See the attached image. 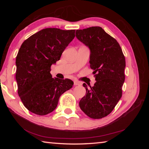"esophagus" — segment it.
I'll return each mask as SVG.
<instances>
[{
    "label": "esophagus",
    "mask_w": 149,
    "mask_h": 149,
    "mask_svg": "<svg viewBox=\"0 0 149 149\" xmlns=\"http://www.w3.org/2000/svg\"><path fill=\"white\" fill-rule=\"evenodd\" d=\"M74 85H81V84L80 82L78 81H74Z\"/></svg>",
    "instance_id": "obj_1"
}]
</instances>
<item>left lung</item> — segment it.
Returning <instances> with one entry per match:
<instances>
[{"label":"left lung","mask_w":149,"mask_h":149,"mask_svg":"<svg viewBox=\"0 0 149 149\" xmlns=\"http://www.w3.org/2000/svg\"><path fill=\"white\" fill-rule=\"evenodd\" d=\"M76 37L91 50L90 67L96 83L79 101V107L93 119L110 114L122 95L125 59L119 43L99 26L77 29Z\"/></svg>","instance_id":"left-lung-1"}]
</instances>
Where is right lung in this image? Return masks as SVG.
Wrapping results in <instances>:
<instances>
[{"label":"right lung","mask_w":149,"mask_h":149,"mask_svg":"<svg viewBox=\"0 0 149 149\" xmlns=\"http://www.w3.org/2000/svg\"><path fill=\"white\" fill-rule=\"evenodd\" d=\"M75 29L46 28L22 43L17 54V93L27 110L39 116L56 108L59 98L72 87L71 79L52 77L50 67L75 37Z\"/></svg>","instance_id":"obj_1"}]
</instances>
